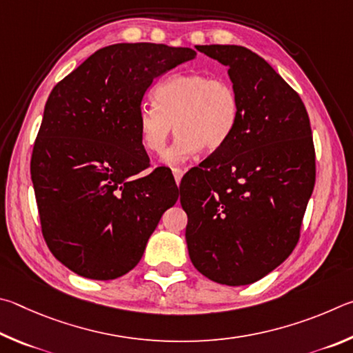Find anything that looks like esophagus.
<instances>
[{
	"label": "esophagus",
	"mask_w": 353,
	"mask_h": 353,
	"mask_svg": "<svg viewBox=\"0 0 353 353\" xmlns=\"http://www.w3.org/2000/svg\"><path fill=\"white\" fill-rule=\"evenodd\" d=\"M172 173H173V178H175L176 184H180L181 178H183V173H184V170H183V169H178V167H175V169H172Z\"/></svg>",
	"instance_id": "obj_1"
}]
</instances>
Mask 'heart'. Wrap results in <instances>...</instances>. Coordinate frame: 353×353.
I'll list each match as a JSON object with an SVG mask.
<instances>
[{
  "instance_id": "obj_1",
  "label": "heart",
  "mask_w": 353,
  "mask_h": 353,
  "mask_svg": "<svg viewBox=\"0 0 353 353\" xmlns=\"http://www.w3.org/2000/svg\"><path fill=\"white\" fill-rule=\"evenodd\" d=\"M154 103H144L138 113L141 144L147 153L164 150L175 128L173 144L163 163L178 165L205 150L214 152L230 139L240 114L237 90L225 79L200 72H181L164 79L153 91Z\"/></svg>"
}]
</instances>
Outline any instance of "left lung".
I'll return each instance as SVG.
<instances>
[{
    "label": "left lung",
    "instance_id": "left-lung-1",
    "mask_svg": "<svg viewBox=\"0 0 353 353\" xmlns=\"http://www.w3.org/2000/svg\"><path fill=\"white\" fill-rule=\"evenodd\" d=\"M196 49L228 68L240 114L230 139L181 180L189 257L208 279L248 285L299 240L316 175L310 119L298 92L248 48Z\"/></svg>",
    "mask_w": 353,
    "mask_h": 353
}]
</instances>
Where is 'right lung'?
I'll use <instances>...</instances> for the list:
<instances>
[{"mask_svg": "<svg viewBox=\"0 0 353 353\" xmlns=\"http://www.w3.org/2000/svg\"><path fill=\"white\" fill-rule=\"evenodd\" d=\"M190 48L117 43L54 86L37 134L32 178L41 231L59 262L88 279L133 270L178 200L172 172L148 167L138 113L153 80L195 59Z\"/></svg>", "mask_w": 353, "mask_h": 353, "instance_id": "add662e5", "label": "right lung"}]
</instances>
